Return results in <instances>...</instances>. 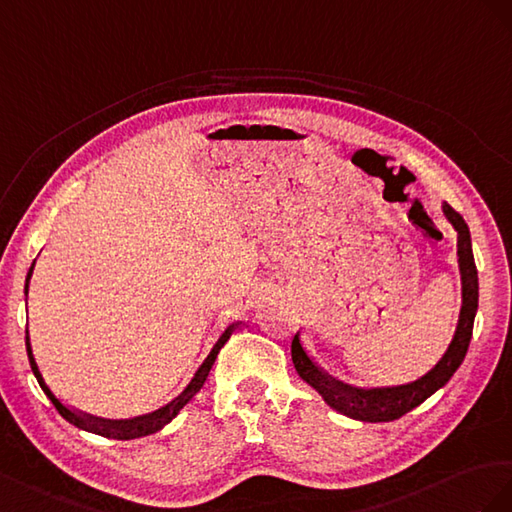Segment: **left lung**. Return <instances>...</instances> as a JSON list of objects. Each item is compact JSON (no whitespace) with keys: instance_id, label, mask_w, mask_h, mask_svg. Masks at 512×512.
Wrapping results in <instances>:
<instances>
[{"instance_id":"obj_1","label":"left lung","mask_w":512,"mask_h":512,"mask_svg":"<svg viewBox=\"0 0 512 512\" xmlns=\"http://www.w3.org/2000/svg\"><path fill=\"white\" fill-rule=\"evenodd\" d=\"M444 216L457 231V255H459V272H461V313L457 321L455 337H452L446 354L440 362L427 373L418 377L416 382L401 386H384V388H358L352 384H343L339 379L330 377L326 371L317 367V362L309 356L304 345L300 343V332L291 341V360L298 375L306 384L315 388L332 410L339 414L362 420V422H390L403 414L412 412L422 401H427L433 392L446 386L448 379L455 375L467 354L472 339L474 317L478 311V272L472 253V238L467 223L459 212L452 210L448 203L442 206Z\"/></svg>"}]
</instances>
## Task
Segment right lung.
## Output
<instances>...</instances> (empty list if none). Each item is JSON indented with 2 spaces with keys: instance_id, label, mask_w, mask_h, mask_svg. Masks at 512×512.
<instances>
[{
  "instance_id": "1",
  "label": "right lung",
  "mask_w": 512,
  "mask_h": 512,
  "mask_svg": "<svg viewBox=\"0 0 512 512\" xmlns=\"http://www.w3.org/2000/svg\"><path fill=\"white\" fill-rule=\"evenodd\" d=\"M34 264H36V261H34ZM34 264H32V268H29L27 279H25V296H27L29 279H32V272H34ZM233 330H236V324H231V326L221 334V339L216 341V345L212 347V352L208 354V358L203 360V364L197 369L195 377L191 379V384H188V386L178 394V397H175L173 401H169L167 405L158 407V410H154V412H150V414L135 416V418H128V420L94 418V416L81 414V412H77V410H72V407L64 405L60 399L55 397L53 390L47 386L45 377H42V373H40V369H38V364H36L34 354H32V343H29V332H27V330H25V347H27L29 364H32V371H34V375H36V379H38V384H40L42 392L47 394V397L51 399V403L55 405V410L60 412V414L70 422V425H75V427H79V429H83V431H90V433L102 435V437H109V440H135V437L152 435V433L160 431L165 425H169V422H171L175 416L180 414L182 407H184L188 401H191V399L195 397V394L201 390L203 382H206V377L210 375V369H212V364H214L218 352H221V347L229 341Z\"/></svg>"
}]
</instances>
